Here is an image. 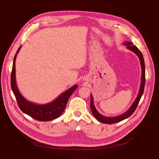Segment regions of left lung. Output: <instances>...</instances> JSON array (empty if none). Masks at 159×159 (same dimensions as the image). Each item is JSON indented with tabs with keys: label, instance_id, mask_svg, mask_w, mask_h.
Listing matches in <instances>:
<instances>
[{
	"label": "left lung",
	"instance_id": "1",
	"mask_svg": "<svg viewBox=\"0 0 159 159\" xmlns=\"http://www.w3.org/2000/svg\"><path fill=\"white\" fill-rule=\"evenodd\" d=\"M125 46H127V48L129 50H131L133 52L134 54H135L138 57L139 60H140V64L141 66V70H142V75H141V85H140V89H139V93L137 95V97L134 101V102L131 105V106L127 111L125 113H124L121 115H119V116L116 117H105L104 115H102L100 114L98 110L95 109L94 104H93V99L92 95H91V103H90V107L91 112H92L93 116L96 118V119L98 120V121L101 123H107V124H113L115 123H118L123 121V120L128 118L129 117L131 116V115L134 113V110L136 109L137 105L139 103V101H140L142 95L144 92V88H145V61H144L143 56L141 52L139 50L137 47L135 46H133L131 42H126L124 43Z\"/></svg>",
	"mask_w": 159,
	"mask_h": 159
}]
</instances>
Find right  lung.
I'll list each match as a JSON object with an SVG mask.
<instances>
[{
    "label": "right lung",
    "mask_w": 159,
    "mask_h": 159,
    "mask_svg": "<svg viewBox=\"0 0 159 159\" xmlns=\"http://www.w3.org/2000/svg\"><path fill=\"white\" fill-rule=\"evenodd\" d=\"M21 46L19 47L14 57L12 70L11 73V88L16 99L18 107L23 113L29 115L31 117L38 121H48L59 117L64 112L66 104L71 95L78 88L74 85L71 88L64 91L59 95L55 100L46 104H36L32 103L23 97L19 91L16 81V69L15 61L16 55L20 50Z\"/></svg>",
    "instance_id": "add662e5"
}]
</instances>
